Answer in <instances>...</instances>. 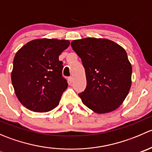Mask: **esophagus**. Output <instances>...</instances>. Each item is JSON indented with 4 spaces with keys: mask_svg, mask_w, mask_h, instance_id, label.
<instances>
[{
    "mask_svg": "<svg viewBox=\"0 0 152 152\" xmlns=\"http://www.w3.org/2000/svg\"><path fill=\"white\" fill-rule=\"evenodd\" d=\"M68 81H69V82H70V83H72V82H73V78L72 77V76H70V77L68 78Z\"/></svg>",
    "mask_w": 152,
    "mask_h": 152,
    "instance_id": "obj_1",
    "label": "esophagus"
}]
</instances>
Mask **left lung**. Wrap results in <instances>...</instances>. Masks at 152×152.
<instances>
[{
    "mask_svg": "<svg viewBox=\"0 0 152 152\" xmlns=\"http://www.w3.org/2000/svg\"><path fill=\"white\" fill-rule=\"evenodd\" d=\"M70 45L85 70L87 87L79 94L84 104L99 114L116 110L132 84V69L126 50L113 41L97 38L76 39Z\"/></svg>",
    "mask_w": 152,
    "mask_h": 152,
    "instance_id": "left-lung-1",
    "label": "left lung"
}]
</instances>
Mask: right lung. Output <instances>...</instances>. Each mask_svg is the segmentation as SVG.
Segmentation results:
<instances>
[{
	"mask_svg": "<svg viewBox=\"0 0 152 152\" xmlns=\"http://www.w3.org/2000/svg\"><path fill=\"white\" fill-rule=\"evenodd\" d=\"M69 45L68 40L44 38L30 41L17 52L12 82L18 100L27 109L45 113L59 104L68 86L59 56Z\"/></svg>",
	"mask_w": 152,
	"mask_h": 152,
	"instance_id": "1",
	"label": "right lung"
}]
</instances>
